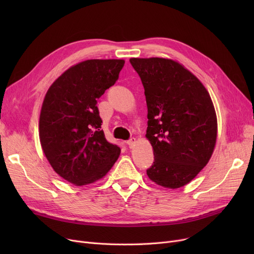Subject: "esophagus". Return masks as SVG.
<instances>
[{"label": "esophagus", "mask_w": 254, "mask_h": 254, "mask_svg": "<svg viewBox=\"0 0 254 254\" xmlns=\"http://www.w3.org/2000/svg\"><path fill=\"white\" fill-rule=\"evenodd\" d=\"M135 142H136V139H135V138H130L129 140H127V146H128L129 148H131L132 146H134Z\"/></svg>", "instance_id": "34e87169"}]
</instances>
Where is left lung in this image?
<instances>
[{
  "label": "left lung",
  "mask_w": 254,
  "mask_h": 254,
  "mask_svg": "<svg viewBox=\"0 0 254 254\" xmlns=\"http://www.w3.org/2000/svg\"><path fill=\"white\" fill-rule=\"evenodd\" d=\"M144 87L148 109L147 138L154 162L148 177L179 189L209 162L217 136L214 107L201 81L180 64L167 59H130Z\"/></svg>",
  "instance_id": "1"
}]
</instances>
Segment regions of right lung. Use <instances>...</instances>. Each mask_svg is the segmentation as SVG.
<instances>
[{
    "instance_id": "1",
    "label": "right lung",
    "mask_w": 254,
    "mask_h": 254,
    "mask_svg": "<svg viewBox=\"0 0 254 254\" xmlns=\"http://www.w3.org/2000/svg\"><path fill=\"white\" fill-rule=\"evenodd\" d=\"M124 60H88L62 74L49 87L39 136L49 164L64 180L86 185L103 178L120 153L107 141L98 99L114 85Z\"/></svg>"
}]
</instances>
